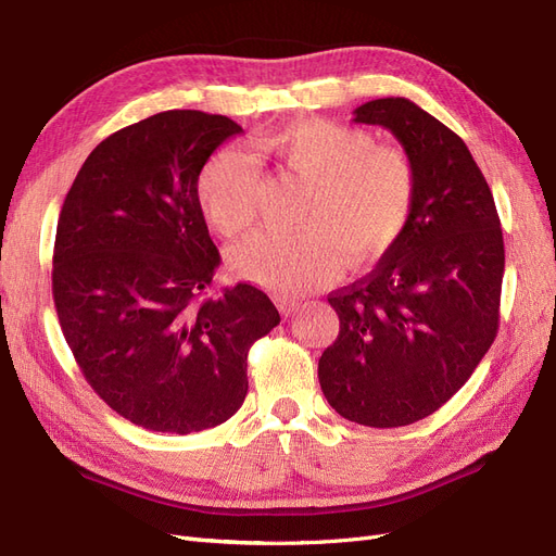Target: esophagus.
<instances>
[{"label":"esophagus","mask_w":556,"mask_h":556,"mask_svg":"<svg viewBox=\"0 0 556 556\" xmlns=\"http://www.w3.org/2000/svg\"><path fill=\"white\" fill-rule=\"evenodd\" d=\"M276 304H278V308H280V313H282L285 317H288V315H292V313L299 311L301 301H299V299H292V296H280V299H276Z\"/></svg>","instance_id":"1"}]
</instances>
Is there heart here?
Returning <instances> with one entry per match:
<instances>
[{
  "mask_svg": "<svg viewBox=\"0 0 556 556\" xmlns=\"http://www.w3.org/2000/svg\"><path fill=\"white\" fill-rule=\"evenodd\" d=\"M276 180H304L308 192L288 237L250 239L229 252L241 278L276 294L308 292L350 268L376 264L406 231L417 178L396 146L374 143L371 131L327 117H304L257 139ZM197 201L208 225L227 239L257 223L262 178L241 150L213 153L197 176Z\"/></svg>",
  "mask_w": 556,
  "mask_h": 556,
  "instance_id": "heart-1",
  "label": "heart"
}]
</instances>
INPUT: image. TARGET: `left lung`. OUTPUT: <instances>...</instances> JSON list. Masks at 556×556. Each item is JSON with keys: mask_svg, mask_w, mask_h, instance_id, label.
Masks as SVG:
<instances>
[{"mask_svg": "<svg viewBox=\"0 0 556 556\" xmlns=\"http://www.w3.org/2000/svg\"><path fill=\"white\" fill-rule=\"evenodd\" d=\"M355 123L394 134L417 194L399 243L329 294L341 329L317 378L350 422L392 429L439 410L494 343L506 250L490 185L450 127L403 97L362 104Z\"/></svg>", "mask_w": 556, "mask_h": 556, "instance_id": "8db88e82", "label": "left lung"}]
</instances>
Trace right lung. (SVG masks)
<instances>
[{"instance_id": "add662e5", "label": "right lung", "mask_w": 556, "mask_h": 556, "mask_svg": "<svg viewBox=\"0 0 556 556\" xmlns=\"http://www.w3.org/2000/svg\"><path fill=\"white\" fill-rule=\"evenodd\" d=\"M227 115L164 111L111 134L66 192L55 233L60 327L92 390L131 425L192 433L248 394V350L280 315L255 285L208 294L220 266L197 176L241 134Z\"/></svg>"}]
</instances>
